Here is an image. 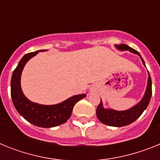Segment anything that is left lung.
Here are the masks:
<instances>
[{"instance_id": "1", "label": "left lung", "mask_w": 160, "mask_h": 160, "mask_svg": "<svg viewBox=\"0 0 160 160\" xmlns=\"http://www.w3.org/2000/svg\"><path fill=\"white\" fill-rule=\"evenodd\" d=\"M116 47L121 50H129L132 53H137L141 58L142 63L145 66V62L141 57L140 53L136 51L135 49H132L125 44L117 45ZM148 75L149 76H148V87H147L146 92H145L142 99L137 105H135V107L129 109L128 111H114V110H111V109H109V110L108 109H104L102 107V101H100V103L96 109V114H97L98 118L99 119L100 122L106 124V125L111 126V127H124V126H127L128 124L132 123L133 122H135V120L142 114V112L146 110L150 102L151 98H152V78H151L150 74H148Z\"/></svg>"}]
</instances>
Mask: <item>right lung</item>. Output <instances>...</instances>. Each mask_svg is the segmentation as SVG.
Returning <instances> with one entry per match:
<instances>
[{
	"instance_id": "add662e5",
	"label": "right lung",
	"mask_w": 160,
	"mask_h": 160,
	"mask_svg": "<svg viewBox=\"0 0 160 160\" xmlns=\"http://www.w3.org/2000/svg\"><path fill=\"white\" fill-rule=\"evenodd\" d=\"M38 52L39 50L26 53L13 70L11 79V97L18 112L28 122L39 128H53L66 122L71 115L74 105L87 94L74 95L59 104L51 106L41 105L29 101L21 88V74L25 63Z\"/></svg>"
}]
</instances>
